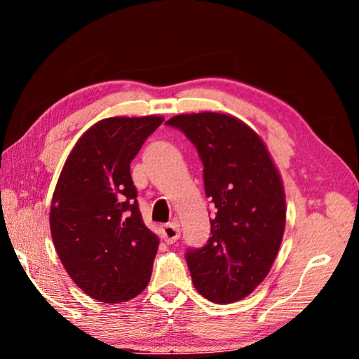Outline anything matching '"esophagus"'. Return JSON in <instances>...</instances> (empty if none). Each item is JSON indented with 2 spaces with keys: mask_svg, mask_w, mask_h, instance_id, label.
Wrapping results in <instances>:
<instances>
[{
  "mask_svg": "<svg viewBox=\"0 0 359 359\" xmlns=\"http://www.w3.org/2000/svg\"><path fill=\"white\" fill-rule=\"evenodd\" d=\"M161 238L165 239L168 244H172V242L177 241L180 238V228L177 222L163 224L161 226Z\"/></svg>",
  "mask_w": 359,
  "mask_h": 359,
  "instance_id": "esophagus-1",
  "label": "esophagus"
}]
</instances>
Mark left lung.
<instances>
[{"label": "left lung", "mask_w": 359, "mask_h": 359, "mask_svg": "<svg viewBox=\"0 0 359 359\" xmlns=\"http://www.w3.org/2000/svg\"><path fill=\"white\" fill-rule=\"evenodd\" d=\"M168 125L196 145L217 209L208 244L187 253L194 288L217 304L244 299L269 274L282 244V175L261 136L234 115L180 114Z\"/></svg>", "instance_id": "1"}]
</instances>
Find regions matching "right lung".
<instances>
[{"instance_id":"obj_1","label":"right lung","mask_w":359,"mask_h":359,"mask_svg":"<svg viewBox=\"0 0 359 359\" xmlns=\"http://www.w3.org/2000/svg\"><path fill=\"white\" fill-rule=\"evenodd\" d=\"M163 120L96 121L60 172L48 217L53 245L77 287L101 302L130 301L150 282L160 239L144 224L130 165Z\"/></svg>"}]
</instances>
